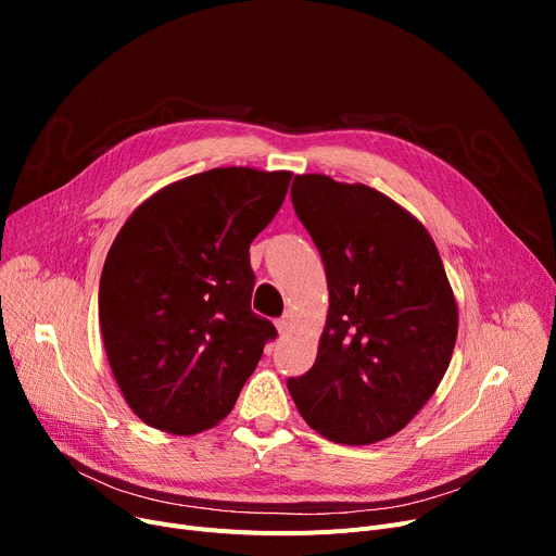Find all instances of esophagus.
I'll return each instance as SVG.
<instances>
[{
    "label": "esophagus",
    "mask_w": 556,
    "mask_h": 556,
    "mask_svg": "<svg viewBox=\"0 0 556 556\" xmlns=\"http://www.w3.org/2000/svg\"><path fill=\"white\" fill-rule=\"evenodd\" d=\"M275 327H277V331H279V333H286L290 327H293V315H283V317H279L277 323H275Z\"/></svg>",
    "instance_id": "1"
}]
</instances>
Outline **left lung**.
Returning <instances> with one entry per match:
<instances>
[{"label":"left lung","instance_id":"8db88e82","mask_svg":"<svg viewBox=\"0 0 556 556\" xmlns=\"http://www.w3.org/2000/svg\"><path fill=\"white\" fill-rule=\"evenodd\" d=\"M290 198L325 261L329 313L313 367L288 378L304 421L365 446L415 419L457 340V302L428 229L367 185L295 175Z\"/></svg>","mask_w":556,"mask_h":556}]
</instances>
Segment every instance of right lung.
<instances>
[{"instance_id": "1", "label": "right lung", "mask_w": 556, "mask_h": 556, "mask_svg": "<svg viewBox=\"0 0 556 556\" xmlns=\"http://www.w3.org/2000/svg\"><path fill=\"white\" fill-rule=\"evenodd\" d=\"M290 170L223 166L146 198L105 256L99 325L130 410L195 434L237 403L266 340L252 313L250 243L279 212Z\"/></svg>"}]
</instances>
